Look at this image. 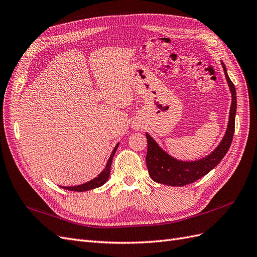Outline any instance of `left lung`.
Returning a JSON list of instances; mask_svg holds the SVG:
<instances>
[{
    "label": "left lung",
    "instance_id": "1",
    "mask_svg": "<svg viewBox=\"0 0 257 257\" xmlns=\"http://www.w3.org/2000/svg\"><path fill=\"white\" fill-rule=\"evenodd\" d=\"M221 63L231 93L228 124L221 143L211 153L203 159L196 161H181L173 158L172 155L163 150L159 144L149 134L146 133L148 141L146 163L148 172L153 181L170 186H183L193 183L213 169L227 153L235 132L237 97L235 85L229 79L226 66L222 61Z\"/></svg>",
    "mask_w": 257,
    "mask_h": 257
}]
</instances>
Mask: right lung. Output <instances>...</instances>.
Masks as SVG:
<instances>
[{"label":"right lung","mask_w":257,"mask_h":257,"mask_svg":"<svg viewBox=\"0 0 257 257\" xmlns=\"http://www.w3.org/2000/svg\"><path fill=\"white\" fill-rule=\"evenodd\" d=\"M119 144H116L114 149L112 150L111 154L109 159L107 161V164L105 166V168L103 169V172L100 173L97 177H95L94 179H92V180L79 184V185H75V186H61V188H63L65 190H69V191H76V192H84V191H89V190H93V189H96L99 188V186H102L103 184H105L108 180V178H109L110 175V167H111V162H112V158L113 155L118 149Z\"/></svg>","instance_id":"add662e5"}]
</instances>
